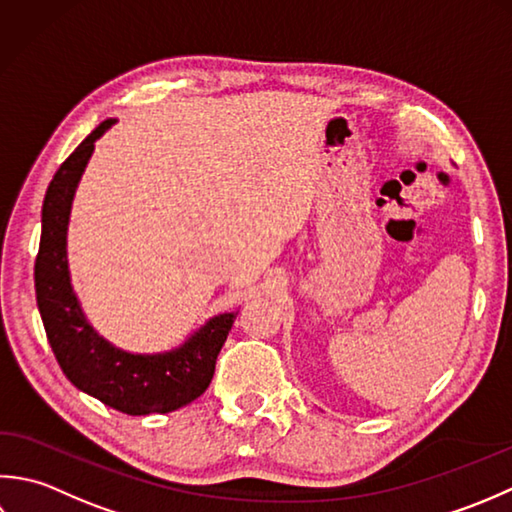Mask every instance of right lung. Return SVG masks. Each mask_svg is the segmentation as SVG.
I'll return each mask as SVG.
<instances>
[{
    "label": "right lung",
    "mask_w": 512,
    "mask_h": 512,
    "mask_svg": "<svg viewBox=\"0 0 512 512\" xmlns=\"http://www.w3.org/2000/svg\"><path fill=\"white\" fill-rule=\"evenodd\" d=\"M114 119H106L59 165L41 210V238L35 260V294L52 353L66 378L83 393L128 415L170 413L210 387L216 358L236 316L221 314L198 329L183 347L156 356L125 353L97 336L72 294L66 229L72 196L95 141Z\"/></svg>",
    "instance_id": "1"
}]
</instances>
